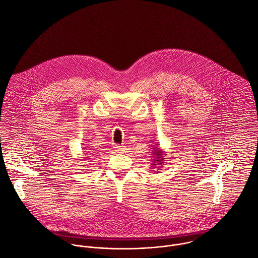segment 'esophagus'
<instances>
[{"instance_id": "1", "label": "esophagus", "mask_w": 258, "mask_h": 258, "mask_svg": "<svg viewBox=\"0 0 258 258\" xmlns=\"http://www.w3.org/2000/svg\"><path fill=\"white\" fill-rule=\"evenodd\" d=\"M114 149H115V151H116L117 153H123V152H125V148H124L123 146H115Z\"/></svg>"}]
</instances>
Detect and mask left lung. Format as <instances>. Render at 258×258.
<instances>
[{"instance_id": "left-lung-1", "label": "left lung", "mask_w": 258, "mask_h": 258, "mask_svg": "<svg viewBox=\"0 0 258 258\" xmlns=\"http://www.w3.org/2000/svg\"><path fill=\"white\" fill-rule=\"evenodd\" d=\"M153 152H152V154H153V160H152V165H154V166H158L159 168H161L162 167V165L165 163L164 161H165V154H164V152L158 147V143H157V145L155 146V145H153ZM154 166H152V167H154Z\"/></svg>"}]
</instances>
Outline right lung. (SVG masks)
<instances>
[{
    "mask_svg": "<svg viewBox=\"0 0 258 258\" xmlns=\"http://www.w3.org/2000/svg\"><path fill=\"white\" fill-rule=\"evenodd\" d=\"M88 159H90V158H86V160H88Z\"/></svg>",
    "mask_w": 258,
    "mask_h": 258,
    "instance_id": "obj_1",
    "label": "right lung"
}]
</instances>
